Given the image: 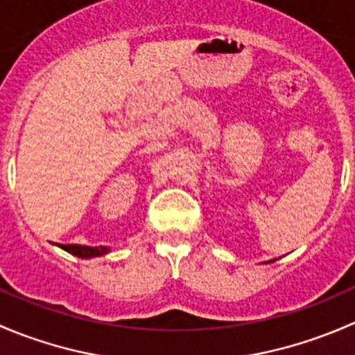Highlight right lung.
<instances>
[{"mask_svg": "<svg viewBox=\"0 0 355 355\" xmlns=\"http://www.w3.org/2000/svg\"><path fill=\"white\" fill-rule=\"evenodd\" d=\"M62 249H65L67 252L73 254L78 257H94V256H103V254L108 252V247H89V245H78V244H70V245H62Z\"/></svg>", "mask_w": 355, "mask_h": 355, "instance_id": "1", "label": "right lung"}]
</instances>
